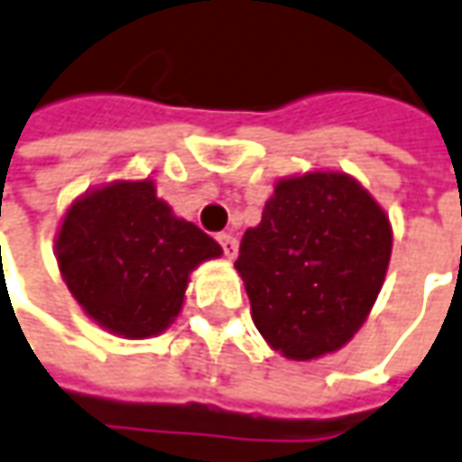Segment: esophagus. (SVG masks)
<instances>
[{
  "instance_id": "obj_1",
  "label": "esophagus",
  "mask_w": 462,
  "mask_h": 462,
  "mask_svg": "<svg viewBox=\"0 0 462 462\" xmlns=\"http://www.w3.org/2000/svg\"><path fill=\"white\" fill-rule=\"evenodd\" d=\"M219 245H222V250H225V257H235L237 255V240L232 237V235H219L217 237Z\"/></svg>"
}]
</instances>
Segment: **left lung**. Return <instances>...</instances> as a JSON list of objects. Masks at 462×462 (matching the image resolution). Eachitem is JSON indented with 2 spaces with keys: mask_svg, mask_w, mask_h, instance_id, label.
Returning <instances> with one entry per match:
<instances>
[{
  "mask_svg": "<svg viewBox=\"0 0 462 462\" xmlns=\"http://www.w3.org/2000/svg\"><path fill=\"white\" fill-rule=\"evenodd\" d=\"M392 257V222L362 181L313 169L275 181L235 271L260 337L285 359L346 346L374 309Z\"/></svg>",
  "mask_w": 462,
  "mask_h": 462,
  "instance_id": "obj_1",
  "label": "left lung"
}]
</instances>
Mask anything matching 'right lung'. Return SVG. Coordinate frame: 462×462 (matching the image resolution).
<instances>
[{
    "mask_svg": "<svg viewBox=\"0 0 462 462\" xmlns=\"http://www.w3.org/2000/svg\"><path fill=\"white\" fill-rule=\"evenodd\" d=\"M222 255L209 235L177 217L146 179H116L68 205L55 260L70 296L108 334L152 338L177 321L191 271Z\"/></svg>",
    "mask_w": 462,
    "mask_h": 462,
    "instance_id": "add662e5",
    "label": "right lung"
}]
</instances>
